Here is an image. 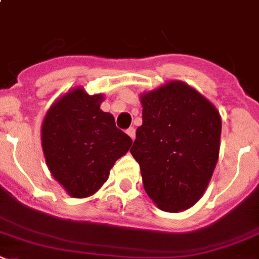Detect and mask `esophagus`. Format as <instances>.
<instances>
[{"mask_svg": "<svg viewBox=\"0 0 259 259\" xmlns=\"http://www.w3.org/2000/svg\"><path fill=\"white\" fill-rule=\"evenodd\" d=\"M125 132H127V135H128V136H130V138L132 139V140H135V136H136V132H135V128H134V127H130Z\"/></svg>", "mask_w": 259, "mask_h": 259, "instance_id": "obj_1", "label": "esophagus"}]
</instances>
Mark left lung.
<instances>
[{
  "label": "left lung",
  "mask_w": 259,
  "mask_h": 259,
  "mask_svg": "<svg viewBox=\"0 0 259 259\" xmlns=\"http://www.w3.org/2000/svg\"><path fill=\"white\" fill-rule=\"evenodd\" d=\"M142 104L143 124L130 152L145 192L161 210H185L201 198L219 160V111L177 80L143 94Z\"/></svg>",
  "instance_id": "8db88e82"
}]
</instances>
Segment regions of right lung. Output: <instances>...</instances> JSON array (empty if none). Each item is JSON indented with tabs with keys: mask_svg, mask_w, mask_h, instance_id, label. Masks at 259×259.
I'll return each instance as SVG.
<instances>
[{
	"mask_svg": "<svg viewBox=\"0 0 259 259\" xmlns=\"http://www.w3.org/2000/svg\"><path fill=\"white\" fill-rule=\"evenodd\" d=\"M102 95L80 87L57 100L42 124V147L51 175L71 197H89L108 179L132 139L100 110Z\"/></svg>",
	"mask_w": 259,
	"mask_h": 259,
	"instance_id": "obj_1",
	"label": "right lung"
}]
</instances>
